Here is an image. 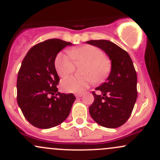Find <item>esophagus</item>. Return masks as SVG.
Instances as JSON below:
<instances>
[{
  "label": "esophagus",
  "mask_w": 160,
  "mask_h": 160,
  "mask_svg": "<svg viewBox=\"0 0 160 160\" xmlns=\"http://www.w3.org/2000/svg\"><path fill=\"white\" fill-rule=\"evenodd\" d=\"M75 96H76V98H80V97L82 96V93H80V94H76L75 95Z\"/></svg>",
  "instance_id": "esophagus-1"
}]
</instances>
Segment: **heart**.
Instances as JSON below:
<instances>
[{
    "instance_id": "obj_1",
    "label": "heart",
    "mask_w": 160,
    "mask_h": 160,
    "mask_svg": "<svg viewBox=\"0 0 160 160\" xmlns=\"http://www.w3.org/2000/svg\"><path fill=\"white\" fill-rule=\"evenodd\" d=\"M75 62H86L82 68L83 76H71L62 81V87L68 92H82L92 82L104 81L111 70V62L104 52L92 45H85L70 50V55L60 52L55 60V68L62 78L74 72Z\"/></svg>"
}]
</instances>
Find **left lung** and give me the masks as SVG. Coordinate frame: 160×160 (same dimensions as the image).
Listing matches in <instances>:
<instances>
[{
  "label": "left lung",
  "mask_w": 160,
  "mask_h": 160,
  "mask_svg": "<svg viewBox=\"0 0 160 160\" xmlns=\"http://www.w3.org/2000/svg\"><path fill=\"white\" fill-rule=\"evenodd\" d=\"M86 43L98 47L111 61V71L106 81L92 92L94 102L89 111L95 122L106 128L123 125L136 102L137 74L128 53L113 42L106 40H89Z\"/></svg>",
  "instance_id": "8db88e82"
}]
</instances>
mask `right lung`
Wrapping results in <instances>:
<instances>
[{
    "label": "right lung",
    "mask_w": 160,
    "mask_h": 160,
    "mask_svg": "<svg viewBox=\"0 0 160 160\" xmlns=\"http://www.w3.org/2000/svg\"><path fill=\"white\" fill-rule=\"evenodd\" d=\"M60 39H49L32 47L18 73L17 102L24 117L39 128L58 126L68 117L75 96L58 92L59 78L55 68L56 56L72 46Z\"/></svg>",
    "instance_id": "obj_1"
}]
</instances>
